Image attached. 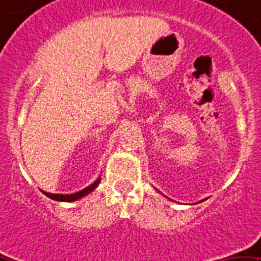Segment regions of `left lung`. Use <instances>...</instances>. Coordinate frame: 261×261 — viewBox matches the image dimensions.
<instances>
[{"label":"left lung","mask_w":261,"mask_h":261,"mask_svg":"<svg viewBox=\"0 0 261 261\" xmlns=\"http://www.w3.org/2000/svg\"><path fill=\"white\" fill-rule=\"evenodd\" d=\"M168 200H171V198H168Z\"/></svg>","instance_id":"left-lung-1"}]
</instances>
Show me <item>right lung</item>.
<instances>
[{"label":"right lung","mask_w":261,"mask_h":261,"mask_svg":"<svg viewBox=\"0 0 261 261\" xmlns=\"http://www.w3.org/2000/svg\"><path fill=\"white\" fill-rule=\"evenodd\" d=\"M99 182H100V177H99V178H96V181H94L93 184L89 185V186L85 187L84 190L77 191V192H75V193H68V195H63V193H49V192H44V191H42V192H44L47 197H50L51 200L64 201V202H71V201H76V200H79V198L84 197V196H87L88 193H90L91 191L95 190L96 186L99 185Z\"/></svg>","instance_id":"1"}]
</instances>
